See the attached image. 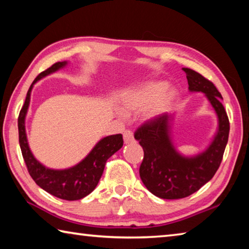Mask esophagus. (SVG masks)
I'll return each mask as SVG.
<instances>
[{
	"instance_id": "esophagus-1",
	"label": "esophagus",
	"mask_w": 249,
	"mask_h": 249,
	"mask_svg": "<svg viewBox=\"0 0 249 249\" xmlns=\"http://www.w3.org/2000/svg\"><path fill=\"white\" fill-rule=\"evenodd\" d=\"M124 141L125 144H130V143H132L134 141V137H133L132 131H130V130H125V131L124 132Z\"/></svg>"
}]
</instances>
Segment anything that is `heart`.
Masks as SVG:
<instances>
[{
    "label": "heart",
    "mask_w": 249,
    "mask_h": 249,
    "mask_svg": "<svg viewBox=\"0 0 249 249\" xmlns=\"http://www.w3.org/2000/svg\"><path fill=\"white\" fill-rule=\"evenodd\" d=\"M177 97V89L165 82H146L124 93L121 98V109L124 115L143 107L144 120H153L166 112Z\"/></svg>",
    "instance_id": "b5f03b06"
}]
</instances>
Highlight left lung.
I'll use <instances>...</instances> for the list:
<instances>
[{
  "label": "left lung",
  "instance_id": "obj_1",
  "mask_svg": "<svg viewBox=\"0 0 249 249\" xmlns=\"http://www.w3.org/2000/svg\"><path fill=\"white\" fill-rule=\"evenodd\" d=\"M188 89L203 93L214 109L217 129L206 149L195 155H184L172 137L174 115L160 116L139 128L134 138L144 151L140 177L150 193L162 199H181L198 191L214 176L228 144L230 122L222 105V96L212 82L188 68H182Z\"/></svg>",
  "mask_w": 249,
  "mask_h": 249
}]
</instances>
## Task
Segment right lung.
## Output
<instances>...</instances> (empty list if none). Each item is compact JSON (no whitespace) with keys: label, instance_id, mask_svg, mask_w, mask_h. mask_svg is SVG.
<instances>
[{"label":"right lung","instance_id":"obj_1","mask_svg":"<svg viewBox=\"0 0 249 249\" xmlns=\"http://www.w3.org/2000/svg\"><path fill=\"white\" fill-rule=\"evenodd\" d=\"M68 63V61L56 62L35 78L27 91L25 104L21 107L18 116V136L21 154H23L29 175L32 176L35 182L40 188L56 198L73 201V200H80L86 197L96 188L103 175L107 160L121 149L124 145V139L121 134H113V136L100 139L80 163L65 169L48 168L35 158L33 152L30 151L25 128V120L30 104V94H32L34 85L38 81L65 68Z\"/></svg>","mask_w":249,"mask_h":249}]
</instances>
